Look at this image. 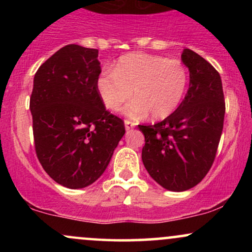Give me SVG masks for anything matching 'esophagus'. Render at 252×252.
<instances>
[{
  "label": "esophagus",
  "instance_id": "1",
  "mask_svg": "<svg viewBox=\"0 0 252 252\" xmlns=\"http://www.w3.org/2000/svg\"><path fill=\"white\" fill-rule=\"evenodd\" d=\"M124 126H126V130H129V129L135 128L136 123L135 122H131V121H129V120H126V121H124Z\"/></svg>",
  "mask_w": 252,
  "mask_h": 252
}]
</instances>
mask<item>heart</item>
Segmentation results:
<instances>
[{
  "label": "heart",
  "mask_w": 252,
  "mask_h": 252,
  "mask_svg": "<svg viewBox=\"0 0 252 252\" xmlns=\"http://www.w3.org/2000/svg\"><path fill=\"white\" fill-rule=\"evenodd\" d=\"M189 85V71L179 59L155 54H124L112 70H104L97 79V91L106 109L116 111L130 97L124 109L131 118L150 112L155 120L168 117L180 105Z\"/></svg>",
  "instance_id": "obj_1"
}]
</instances>
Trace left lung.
Returning a JSON list of instances; mask_svg holds the SVG:
<instances>
[{
    "mask_svg": "<svg viewBox=\"0 0 252 252\" xmlns=\"http://www.w3.org/2000/svg\"><path fill=\"white\" fill-rule=\"evenodd\" d=\"M189 88L179 108L154 126H138L144 135L142 161L163 189L182 192L206 176L216 158L224 126L225 100L218 71L195 52L184 50Z\"/></svg>",
    "mask_w": 252,
    "mask_h": 252,
    "instance_id": "1",
    "label": "left lung"
}]
</instances>
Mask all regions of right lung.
<instances>
[{
  "instance_id": "obj_1",
  "label": "right lung",
  "mask_w": 252,
  "mask_h": 252,
  "mask_svg": "<svg viewBox=\"0 0 252 252\" xmlns=\"http://www.w3.org/2000/svg\"><path fill=\"white\" fill-rule=\"evenodd\" d=\"M98 50L67 45L34 76L30 109L35 153L45 172L67 189L103 174L126 128L97 91Z\"/></svg>"
}]
</instances>
